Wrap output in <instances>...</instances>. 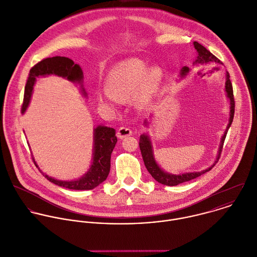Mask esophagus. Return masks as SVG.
I'll use <instances>...</instances> for the list:
<instances>
[{"instance_id": "1", "label": "esophagus", "mask_w": 257, "mask_h": 257, "mask_svg": "<svg viewBox=\"0 0 257 257\" xmlns=\"http://www.w3.org/2000/svg\"><path fill=\"white\" fill-rule=\"evenodd\" d=\"M132 134H133L132 130L126 126H120L117 131V137L119 139H124L126 137H130V136H132Z\"/></svg>"}]
</instances>
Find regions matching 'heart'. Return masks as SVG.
<instances>
[{
	"mask_svg": "<svg viewBox=\"0 0 257 257\" xmlns=\"http://www.w3.org/2000/svg\"><path fill=\"white\" fill-rule=\"evenodd\" d=\"M163 79V70L159 66L148 68L147 63L131 58L116 64L108 73L105 88L108 93L100 97L101 102L111 99H127L135 95L137 106L147 108L157 94Z\"/></svg>",
	"mask_w": 257,
	"mask_h": 257,
	"instance_id": "obj_1",
	"label": "heart"
}]
</instances>
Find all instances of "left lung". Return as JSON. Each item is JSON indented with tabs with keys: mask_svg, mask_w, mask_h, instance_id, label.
I'll use <instances>...</instances> for the list:
<instances>
[{
	"mask_svg": "<svg viewBox=\"0 0 257 257\" xmlns=\"http://www.w3.org/2000/svg\"><path fill=\"white\" fill-rule=\"evenodd\" d=\"M194 47L197 50V59L195 60V62L193 64H222V62L216 57L214 56L209 50H207L203 45L199 44L198 42H194ZM190 69L187 66H184L181 70V77L186 76L189 73ZM226 78H225V91L227 94V97L230 101V117H229V122L227 124L226 131L224 132L223 137L221 138V142H220V146H219V150H218V155L216 158L215 163L210 166L208 169L203 170L201 172H193V173H184V174H180V175H174V174H170L165 172L164 170H162L160 168V166L158 165V163L155 160L154 157V152H153V146H152V142L150 137L147 134H143L140 137V149H141V153H142V157L145 163V166L147 168V170L149 171V173L152 175V177L159 183L166 185V186H177L181 183L184 182H188L191 181L193 179H196L197 177L205 174L206 172H209L217 163V161L220 158L221 152H222V148H223V144L227 135V132L232 123L233 120V116H234V110H235V101H234V96H233V88H232V83L230 81V76L229 73L226 71L225 74ZM148 121L145 120V125H148Z\"/></svg>",
	"mask_w": 257,
	"mask_h": 257,
	"instance_id": "obj_1",
	"label": "left lung"
}]
</instances>
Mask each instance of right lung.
<instances>
[{"label":"right lung","mask_w":257,"mask_h":257,"mask_svg":"<svg viewBox=\"0 0 257 257\" xmlns=\"http://www.w3.org/2000/svg\"><path fill=\"white\" fill-rule=\"evenodd\" d=\"M57 75L71 82H77L81 85L82 93L86 92L82 86L83 72L78 64H75L67 57L55 56L43 59L30 69L29 77L25 86L24 100L22 105V113H24L29 105L32 91L36 79L40 76ZM94 144H93V158L89 170L79 179L74 181H60L43 174L51 183L67 188L70 190H92L106 180L110 170V156L117 142L115 130L103 125H98L94 128ZM38 168L35 160L33 159ZM41 172V170H39Z\"/></svg>","instance_id":"right-lung-1"}]
</instances>
